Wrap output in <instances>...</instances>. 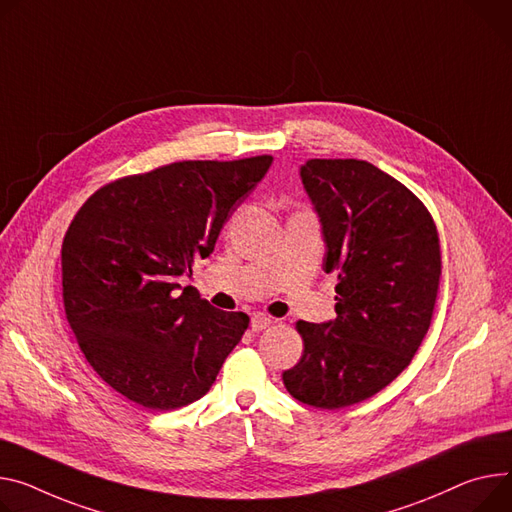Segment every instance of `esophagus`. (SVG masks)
<instances>
[{"label":"esophagus","instance_id":"esophagus-1","mask_svg":"<svg viewBox=\"0 0 512 512\" xmlns=\"http://www.w3.org/2000/svg\"><path fill=\"white\" fill-rule=\"evenodd\" d=\"M272 324H274V320L268 318V316H262V313H254L252 322H250V326H252L254 332H260V330H264V328H268V326H272Z\"/></svg>","mask_w":512,"mask_h":512}]
</instances>
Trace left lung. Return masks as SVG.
Returning a JSON list of instances; mask_svg holds the SVG:
<instances>
[{
  "mask_svg": "<svg viewBox=\"0 0 512 512\" xmlns=\"http://www.w3.org/2000/svg\"><path fill=\"white\" fill-rule=\"evenodd\" d=\"M336 272V320L297 322L303 357L283 373L291 396L336 410L396 379L422 344L441 281V246L426 207L363 160H307L299 170Z\"/></svg>",
  "mask_w": 512,
  "mask_h": 512,
  "instance_id": "8db88e82",
  "label": "left lung"
}]
</instances>
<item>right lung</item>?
Masks as SVG:
<instances>
[{
	"label": "right lung",
	"instance_id": "obj_1",
	"mask_svg": "<svg viewBox=\"0 0 512 512\" xmlns=\"http://www.w3.org/2000/svg\"><path fill=\"white\" fill-rule=\"evenodd\" d=\"M272 164L176 162L114 180L73 217L61 248L67 322L90 367L147 410L201 400L248 328L178 279Z\"/></svg>",
	"mask_w": 512,
	"mask_h": 512
}]
</instances>
